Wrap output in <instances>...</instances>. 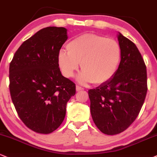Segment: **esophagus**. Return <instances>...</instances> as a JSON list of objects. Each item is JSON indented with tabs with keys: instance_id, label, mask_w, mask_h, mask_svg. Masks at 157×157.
Here are the masks:
<instances>
[{
	"instance_id": "1",
	"label": "esophagus",
	"mask_w": 157,
	"mask_h": 157,
	"mask_svg": "<svg viewBox=\"0 0 157 157\" xmlns=\"http://www.w3.org/2000/svg\"><path fill=\"white\" fill-rule=\"evenodd\" d=\"M84 90V88H82V86H76V91H81V90Z\"/></svg>"
}]
</instances>
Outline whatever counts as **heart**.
Listing matches in <instances>:
<instances>
[{
    "label": "heart",
    "instance_id": "heart-1",
    "mask_svg": "<svg viewBox=\"0 0 157 157\" xmlns=\"http://www.w3.org/2000/svg\"><path fill=\"white\" fill-rule=\"evenodd\" d=\"M67 51L60 50L57 62L66 78H72L78 71L79 62L82 72L78 82L101 84L114 76L122 57L120 44L114 39L95 34H85L72 40Z\"/></svg>",
    "mask_w": 157,
    "mask_h": 157
}]
</instances>
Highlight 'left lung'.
Returning <instances> with one entry per match:
<instances>
[{
    "label": "left lung",
    "mask_w": 157,
    "mask_h": 157,
    "mask_svg": "<svg viewBox=\"0 0 157 157\" xmlns=\"http://www.w3.org/2000/svg\"><path fill=\"white\" fill-rule=\"evenodd\" d=\"M122 57L114 76L88 91L92 117L99 130L108 135L123 132L135 121L146 96V66L133 42L121 33Z\"/></svg>",
    "instance_id": "obj_1"
}]
</instances>
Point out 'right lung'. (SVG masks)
<instances>
[{"label": "right lung", "instance_id": "right-lung-1", "mask_svg": "<svg viewBox=\"0 0 157 157\" xmlns=\"http://www.w3.org/2000/svg\"><path fill=\"white\" fill-rule=\"evenodd\" d=\"M67 29L47 27L23 42L9 64V90L19 117L36 133L50 134L63 122L75 84L61 73L57 57Z\"/></svg>", "mask_w": 157, "mask_h": 157}]
</instances>
